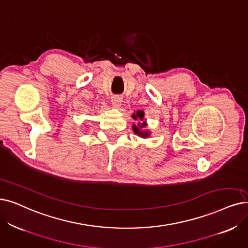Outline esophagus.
Listing matches in <instances>:
<instances>
[{
	"mask_svg": "<svg viewBox=\"0 0 248 248\" xmlns=\"http://www.w3.org/2000/svg\"><path fill=\"white\" fill-rule=\"evenodd\" d=\"M121 104H122V97H121V96L114 95V96L112 97V105H113L114 107L119 108V107L121 106Z\"/></svg>",
	"mask_w": 248,
	"mask_h": 248,
	"instance_id": "obj_1",
	"label": "esophagus"
}]
</instances>
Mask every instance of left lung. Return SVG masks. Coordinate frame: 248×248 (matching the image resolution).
Here are the masks:
<instances>
[{
  "label": "left lung",
  "instance_id": "obj_1",
  "mask_svg": "<svg viewBox=\"0 0 248 248\" xmlns=\"http://www.w3.org/2000/svg\"><path fill=\"white\" fill-rule=\"evenodd\" d=\"M143 115H144V113L142 112V111H137L135 114H133L132 115V118L134 119V120H138V119H140V120H141L142 121V119H143ZM140 123V122H138ZM145 123L143 122V123H140V124H137V126L136 125H133V131H134V133H136V134H138L140 136H141V137H147L148 135V131H142V128H144L145 127Z\"/></svg>",
  "mask_w": 248,
  "mask_h": 248
}]
</instances>
